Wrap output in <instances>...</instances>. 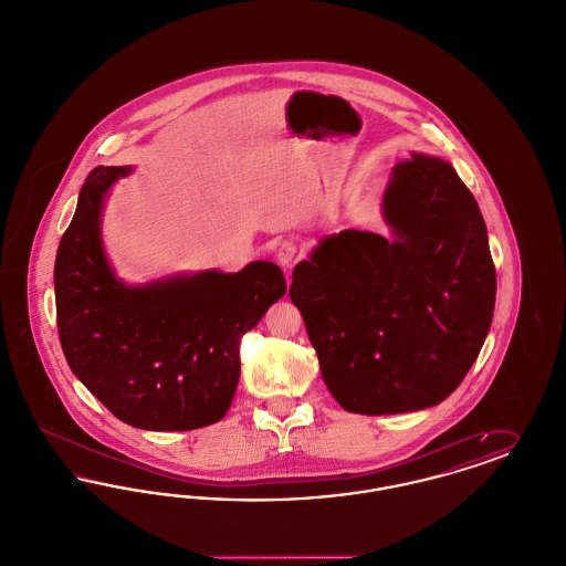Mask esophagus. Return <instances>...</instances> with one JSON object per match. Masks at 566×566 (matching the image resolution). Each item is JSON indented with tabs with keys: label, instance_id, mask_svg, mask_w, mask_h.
Listing matches in <instances>:
<instances>
[{
	"label": "esophagus",
	"instance_id": "34e87169",
	"mask_svg": "<svg viewBox=\"0 0 566 566\" xmlns=\"http://www.w3.org/2000/svg\"><path fill=\"white\" fill-rule=\"evenodd\" d=\"M275 256H277L280 265H284V268L293 265V261H295L296 256V243L293 242V240H284V242L277 245V250H275Z\"/></svg>",
	"mask_w": 566,
	"mask_h": 566
}]
</instances>
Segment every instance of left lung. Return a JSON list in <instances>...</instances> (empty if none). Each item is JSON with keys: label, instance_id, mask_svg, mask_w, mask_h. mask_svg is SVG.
<instances>
[{"label": "left lung", "instance_id": "left-lung-1", "mask_svg": "<svg viewBox=\"0 0 566 566\" xmlns=\"http://www.w3.org/2000/svg\"><path fill=\"white\" fill-rule=\"evenodd\" d=\"M395 238L342 231L293 271L324 384L352 413L450 397L484 346L496 271L475 197L443 159L397 163L384 192Z\"/></svg>", "mask_w": 566, "mask_h": 566}]
</instances>
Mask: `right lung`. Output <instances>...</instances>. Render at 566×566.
<instances>
[{
    "mask_svg": "<svg viewBox=\"0 0 566 566\" xmlns=\"http://www.w3.org/2000/svg\"><path fill=\"white\" fill-rule=\"evenodd\" d=\"M129 167H95L54 261L56 328L74 376L109 411L146 431L218 422L240 379V342L286 293L284 273L254 261L132 289L114 277L99 214Z\"/></svg>",
    "mask_w": 566,
    "mask_h": 566,
    "instance_id": "obj_1",
    "label": "right lung"
}]
</instances>
